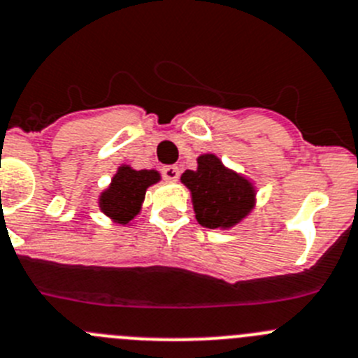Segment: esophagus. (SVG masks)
I'll return each mask as SVG.
<instances>
[{"mask_svg":"<svg viewBox=\"0 0 358 358\" xmlns=\"http://www.w3.org/2000/svg\"><path fill=\"white\" fill-rule=\"evenodd\" d=\"M162 176L164 180H167V182H176L180 176V171H178V167L176 166H166L162 169Z\"/></svg>","mask_w":358,"mask_h":358,"instance_id":"obj_1","label":"esophagus"}]
</instances>
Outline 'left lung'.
Segmentation results:
<instances>
[{"mask_svg": "<svg viewBox=\"0 0 358 358\" xmlns=\"http://www.w3.org/2000/svg\"><path fill=\"white\" fill-rule=\"evenodd\" d=\"M180 180L191 191L196 219L205 228L230 230L255 208V185L214 153L199 155L198 167L187 169Z\"/></svg>", "mask_w": 358, "mask_h": 358, "instance_id": "left-lung-1", "label": "left lung"}]
</instances>
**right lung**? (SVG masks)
Here are the masks:
<instances>
[{
  "mask_svg": "<svg viewBox=\"0 0 358 358\" xmlns=\"http://www.w3.org/2000/svg\"><path fill=\"white\" fill-rule=\"evenodd\" d=\"M160 182V173L155 169H134L131 166L117 167L110 185L99 194V210L117 224H130L143 208L148 187Z\"/></svg>",
  "mask_w": 358,
  "mask_h": 358,
  "instance_id": "add662e5",
  "label": "right lung"
}]
</instances>
